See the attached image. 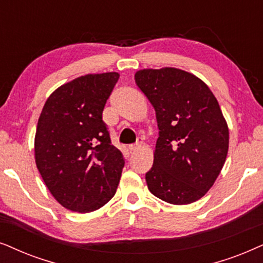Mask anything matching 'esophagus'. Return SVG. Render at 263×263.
Masks as SVG:
<instances>
[{
	"label": "esophagus",
	"instance_id": "1",
	"mask_svg": "<svg viewBox=\"0 0 263 263\" xmlns=\"http://www.w3.org/2000/svg\"><path fill=\"white\" fill-rule=\"evenodd\" d=\"M142 144H143L142 138H139V139H138V143H136V144H131V145L128 146V150H129V152H136V150L141 148Z\"/></svg>",
	"mask_w": 263,
	"mask_h": 263
}]
</instances>
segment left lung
I'll return each instance as SVG.
<instances>
[{"label": "left lung", "mask_w": 263, "mask_h": 263, "mask_svg": "<svg viewBox=\"0 0 263 263\" xmlns=\"http://www.w3.org/2000/svg\"><path fill=\"white\" fill-rule=\"evenodd\" d=\"M136 84L156 111L159 138L149 191L171 204L202 198L221 172L229 152V126L203 80L174 67L146 68Z\"/></svg>", "instance_id": "obj_1"}]
</instances>
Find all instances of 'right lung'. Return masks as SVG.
Returning <instances> with one entry per match:
<instances>
[{"label":"right lung","mask_w":263,"mask_h":263,"mask_svg":"<svg viewBox=\"0 0 263 263\" xmlns=\"http://www.w3.org/2000/svg\"><path fill=\"white\" fill-rule=\"evenodd\" d=\"M119 73L78 77L48 97L38 119L34 160L62 207L90 213L117 192L125 160L111 144L102 111Z\"/></svg>","instance_id":"add662e5"}]
</instances>
